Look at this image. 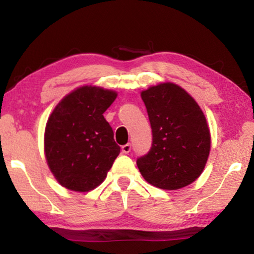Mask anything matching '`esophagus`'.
Returning a JSON list of instances; mask_svg holds the SVG:
<instances>
[{"instance_id":"34e87169","label":"esophagus","mask_w":254,"mask_h":254,"mask_svg":"<svg viewBox=\"0 0 254 254\" xmlns=\"http://www.w3.org/2000/svg\"><path fill=\"white\" fill-rule=\"evenodd\" d=\"M130 149H131V144L127 143L121 147V151H123V154H128V152L130 151Z\"/></svg>"}]
</instances>
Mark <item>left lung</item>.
Segmentation results:
<instances>
[{
	"instance_id": "left-lung-1",
	"label": "left lung",
	"mask_w": 254,
	"mask_h": 254,
	"mask_svg": "<svg viewBox=\"0 0 254 254\" xmlns=\"http://www.w3.org/2000/svg\"><path fill=\"white\" fill-rule=\"evenodd\" d=\"M152 129V144L136 161L141 175L162 190L183 189L199 178L210 151V131L197 103L175 83L141 92Z\"/></svg>"
}]
</instances>
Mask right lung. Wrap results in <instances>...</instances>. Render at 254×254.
I'll use <instances>...</instances> for the list:
<instances>
[{"instance_id": "right-lung-1", "label": "right lung", "mask_w": 254, "mask_h": 254, "mask_svg": "<svg viewBox=\"0 0 254 254\" xmlns=\"http://www.w3.org/2000/svg\"><path fill=\"white\" fill-rule=\"evenodd\" d=\"M117 96L112 90L84 85L64 97L51 113L44 149L61 186L89 192L105 180L120 147L103 114Z\"/></svg>"}]
</instances>
